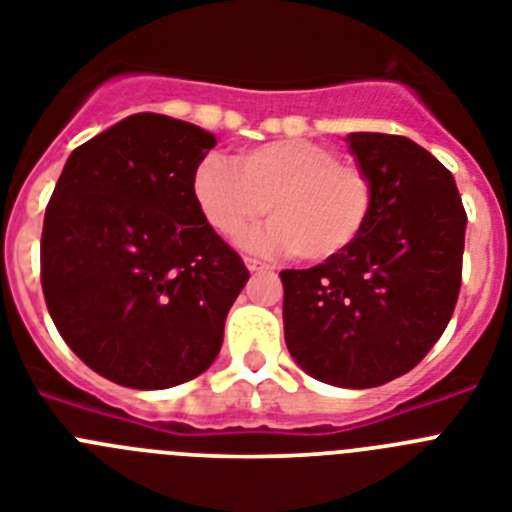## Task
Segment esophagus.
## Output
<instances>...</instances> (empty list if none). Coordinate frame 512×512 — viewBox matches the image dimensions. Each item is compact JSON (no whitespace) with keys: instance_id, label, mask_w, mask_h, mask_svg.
<instances>
[{"instance_id":"obj_1","label":"esophagus","mask_w":512,"mask_h":512,"mask_svg":"<svg viewBox=\"0 0 512 512\" xmlns=\"http://www.w3.org/2000/svg\"><path fill=\"white\" fill-rule=\"evenodd\" d=\"M246 266H248V271H261V269H269V266H266V264H261V261H256V259H246Z\"/></svg>"}]
</instances>
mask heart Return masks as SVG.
Masks as SVG:
<instances>
[{
    "label": "heart",
    "mask_w": 512,
    "mask_h": 512,
    "mask_svg": "<svg viewBox=\"0 0 512 512\" xmlns=\"http://www.w3.org/2000/svg\"><path fill=\"white\" fill-rule=\"evenodd\" d=\"M192 192L215 233L235 241L266 212L271 223L248 246L307 264L354 246L374 210L369 171L315 140H277L235 161L210 153L194 169Z\"/></svg>",
    "instance_id": "heart-1"
}]
</instances>
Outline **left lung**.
<instances>
[{"instance_id":"left-lung-1","label":"left lung","mask_w":512,"mask_h":512,"mask_svg":"<svg viewBox=\"0 0 512 512\" xmlns=\"http://www.w3.org/2000/svg\"><path fill=\"white\" fill-rule=\"evenodd\" d=\"M374 182L359 241L312 269H284V341L310 377L379 387L410 372L454 315L467 212L454 176L410 138L351 133Z\"/></svg>"}]
</instances>
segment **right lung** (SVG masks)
Masks as SVG:
<instances>
[{"label": "right lung", "mask_w": 512, "mask_h": 512, "mask_svg": "<svg viewBox=\"0 0 512 512\" xmlns=\"http://www.w3.org/2000/svg\"><path fill=\"white\" fill-rule=\"evenodd\" d=\"M215 135L140 112L74 148L45 207L40 284L89 369L135 390L202 374L248 269L194 200Z\"/></svg>", "instance_id": "1"}]
</instances>
